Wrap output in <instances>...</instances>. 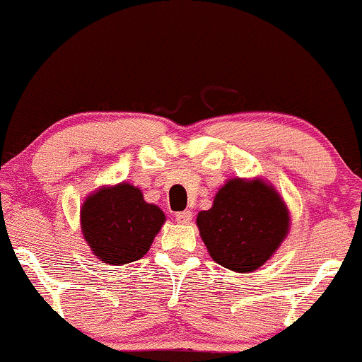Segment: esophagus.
Returning <instances> with one entry per match:
<instances>
[{
	"mask_svg": "<svg viewBox=\"0 0 362 362\" xmlns=\"http://www.w3.org/2000/svg\"><path fill=\"white\" fill-rule=\"evenodd\" d=\"M192 211H181V212H176V221L181 223V225H188L189 221H192Z\"/></svg>",
	"mask_w": 362,
	"mask_h": 362,
	"instance_id": "esophagus-1",
	"label": "esophagus"
}]
</instances>
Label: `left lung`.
<instances>
[{"label":"left lung","instance_id":"8db88e82","mask_svg":"<svg viewBox=\"0 0 362 362\" xmlns=\"http://www.w3.org/2000/svg\"><path fill=\"white\" fill-rule=\"evenodd\" d=\"M209 255L221 267L247 274L272 258L289 232V211L263 180L233 177L197 216Z\"/></svg>","mask_w":362,"mask_h":362}]
</instances>
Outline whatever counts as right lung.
Here are the masks:
<instances>
[{
	"instance_id": "1",
	"label": "right lung",
	"mask_w": 362,
	"mask_h": 362,
	"mask_svg": "<svg viewBox=\"0 0 362 362\" xmlns=\"http://www.w3.org/2000/svg\"><path fill=\"white\" fill-rule=\"evenodd\" d=\"M163 221L162 209L148 204L129 182L103 186L85 199L80 211L83 238L100 262L110 264L143 258Z\"/></svg>"
}]
</instances>
